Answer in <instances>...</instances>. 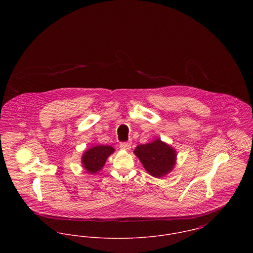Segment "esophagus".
<instances>
[{
  "mask_svg": "<svg viewBox=\"0 0 253 253\" xmlns=\"http://www.w3.org/2000/svg\"><path fill=\"white\" fill-rule=\"evenodd\" d=\"M121 149H124V150H129L131 148V143L130 142H123L120 144Z\"/></svg>",
  "mask_w": 253,
  "mask_h": 253,
  "instance_id": "1",
  "label": "esophagus"
}]
</instances>
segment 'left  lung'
Wrapping results in <instances>:
<instances>
[{"label":"left lung","mask_w":253,"mask_h":253,"mask_svg":"<svg viewBox=\"0 0 253 253\" xmlns=\"http://www.w3.org/2000/svg\"><path fill=\"white\" fill-rule=\"evenodd\" d=\"M133 153L143 165L146 171L156 178L169 174L174 169L177 159L176 150L160 138L138 145Z\"/></svg>","instance_id":"8db88e82"}]
</instances>
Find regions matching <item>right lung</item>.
<instances>
[{"label":"right lung","mask_w":253,"mask_h":253,"mask_svg":"<svg viewBox=\"0 0 253 253\" xmlns=\"http://www.w3.org/2000/svg\"><path fill=\"white\" fill-rule=\"evenodd\" d=\"M115 152L112 146L95 145L84 151L82 156L83 168L91 174L100 171L108 159L109 156Z\"/></svg>","instance_id":"right-lung-1"}]
</instances>
